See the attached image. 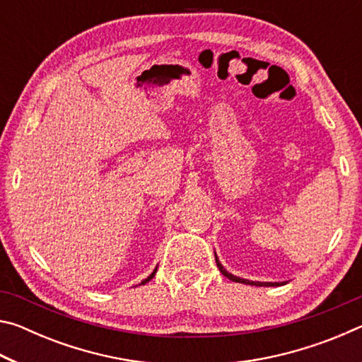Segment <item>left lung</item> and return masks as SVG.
Wrapping results in <instances>:
<instances>
[{
    "instance_id": "8db88e82",
    "label": "left lung",
    "mask_w": 362,
    "mask_h": 362,
    "mask_svg": "<svg viewBox=\"0 0 362 362\" xmlns=\"http://www.w3.org/2000/svg\"><path fill=\"white\" fill-rule=\"evenodd\" d=\"M216 263H217V268L220 269V273H222L223 276H226L228 279L235 281V283H243V284H250V286H267V287L268 286H279V283H259V281H247V279H241V278H238V276H233V274H230L222 265H220L217 255H216Z\"/></svg>"
}]
</instances>
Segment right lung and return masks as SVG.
Wrapping results in <instances>:
<instances>
[{"mask_svg": "<svg viewBox=\"0 0 362 362\" xmlns=\"http://www.w3.org/2000/svg\"><path fill=\"white\" fill-rule=\"evenodd\" d=\"M155 273H156V269H155V272H153V273L150 274V276H148V278H146V279H144V281H142V284H145V283H148V281H150V279H151L153 276H155Z\"/></svg>", "mask_w": 362, "mask_h": 362, "instance_id": "1", "label": "right lung"}]
</instances>
